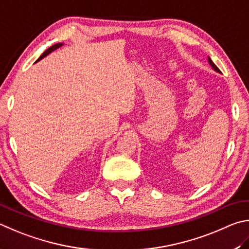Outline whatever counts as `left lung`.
I'll return each instance as SVG.
<instances>
[{
  "instance_id": "1",
  "label": "left lung",
  "mask_w": 249,
  "mask_h": 249,
  "mask_svg": "<svg viewBox=\"0 0 249 249\" xmlns=\"http://www.w3.org/2000/svg\"><path fill=\"white\" fill-rule=\"evenodd\" d=\"M208 61H209V63H210V65H211V67H212L213 69H214L216 72H221V71H220V70H219V68H217V67H216V65H215L214 63H213V62H212V60H211L210 58H209V60H208Z\"/></svg>"
}]
</instances>
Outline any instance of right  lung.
Returning <instances> with one entry per match:
<instances>
[{
  "label": "right lung",
  "instance_id": "add662e5",
  "mask_svg": "<svg viewBox=\"0 0 249 249\" xmlns=\"http://www.w3.org/2000/svg\"><path fill=\"white\" fill-rule=\"evenodd\" d=\"M62 45H63V43H55V45L51 46L50 48H48V49H47L45 52H43V53H42L40 56H39V58H38V60L36 61V62H38V61H39V60H41L42 58H45V56H46V55H48V54H49L50 52H52V51H53V50H55L56 48H59V47H61V46H62Z\"/></svg>",
  "mask_w": 249,
  "mask_h": 249
}]
</instances>
